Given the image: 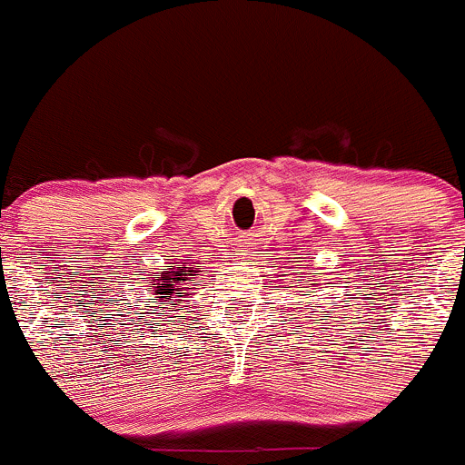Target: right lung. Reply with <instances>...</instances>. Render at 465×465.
I'll return each instance as SVG.
<instances>
[{"mask_svg": "<svg viewBox=\"0 0 465 465\" xmlns=\"http://www.w3.org/2000/svg\"><path fill=\"white\" fill-rule=\"evenodd\" d=\"M185 275H196V271L192 269V266H176V269L172 271H163L160 273V278L155 280L158 282V287H155V296L151 298L153 302H158L155 307H163V305H173V301H176L178 296H173V293H181L185 292V289H190L187 284H181L185 282Z\"/></svg>", "mask_w": 465, "mask_h": 465, "instance_id": "obj_1", "label": "right lung"}]
</instances>
